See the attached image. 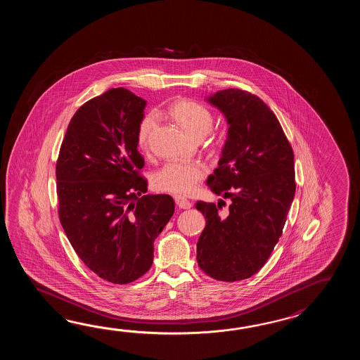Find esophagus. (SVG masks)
I'll return each mask as SVG.
<instances>
[{
	"label": "esophagus",
	"mask_w": 360,
	"mask_h": 360,
	"mask_svg": "<svg viewBox=\"0 0 360 360\" xmlns=\"http://www.w3.org/2000/svg\"><path fill=\"white\" fill-rule=\"evenodd\" d=\"M175 203H176V206L179 207V208H181V210H189V208H191V206H193L188 199L180 198V197L175 198Z\"/></svg>",
	"instance_id": "obj_1"
}]
</instances>
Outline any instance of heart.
<instances>
[{"mask_svg": "<svg viewBox=\"0 0 360 360\" xmlns=\"http://www.w3.org/2000/svg\"><path fill=\"white\" fill-rule=\"evenodd\" d=\"M169 115L193 138L206 136L214 126V115L194 100H176L169 107ZM158 123L155 113L146 115L139 124L138 143L146 149ZM207 169L195 162H169L153 175V186L160 191H169L176 195H188L197 184L206 176Z\"/></svg>", "mask_w": 360, "mask_h": 360, "instance_id": "b5f03b06", "label": "heart"}]
</instances>
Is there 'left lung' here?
<instances>
[{
	"instance_id": "1",
	"label": "left lung",
	"mask_w": 360,
	"mask_h": 360,
	"mask_svg": "<svg viewBox=\"0 0 360 360\" xmlns=\"http://www.w3.org/2000/svg\"><path fill=\"white\" fill-rule=\"evenodd\" d=\"M207 101L229 126L207 185L230 205L220 211L222 199L197 202L206 217L197 261L207 276L236 282L256 274L282 236L296 191L293 150L276 115L256 95L228 89Z\"/></svg>"
}]
</instances>
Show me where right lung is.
<instances>
[{
  "mask_svg": "<svg viewBox=\"0 0 360 360\" xmlns=\"http://www.w3.org/2000/svg\"><path fill=\"white\" fill-rule=\"evenodd\" d=\"M146 105L123 87L89 100L72 117L56 162L61 226L84 265L110 283L146 274L175 211L171 195L146 194L139 175Z\"/></svg>",
  "mask_w": 360,
  "mask_h": 360,
  "instance_id": "add662e5",
  "label": "right lung"
}]
</instances>
